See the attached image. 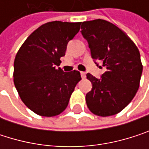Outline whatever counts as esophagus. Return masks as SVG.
Wrapping results in <instances>:
<instances>
[{
	"instance_id": "esophagus-1",
	"label": "esophagus",
	"mask_w": 149,
	"mask_h": 149,
	"mask_svg": "<svg viewBox=\"0 0 149 149\" xmlns=\"http://www.w3.org/2000/svg\"><path fill=\"white\" fill-rule=\"evenodd\" d=\"M80 74H81L82 78H84V77H86V73H85V72H80Z\"/></svg>"
}]
</instances>
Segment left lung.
I'll list each match as a JSON object with an SVG mask.
<instances>
[{"label":"left lung","mask_w":149,"mask_h":149,"mask_svg":"<svg viewBox=\"0 0 149 149\" xmlns=\"http://www.w3.org/2000/svg\"><path fill=\"white\" fill-rule=\"evenodd\" d=\"M81 29L91 57L106 68L100 79L86 75L92 84L85 97L87 107L96 116L116 115L132 101L139 89L142 73L140 52L123 30L107 20L84 21Z\"/></svg>","instance_id":"1"}]
</instances>
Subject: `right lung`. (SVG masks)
<instances>
[{
  "instance_id": "right-lung-1",
  "label": "right lung",
  "mask_w": 149,
  "mask_h": 149,
  "mask_svg": "<svg viewBox=\"0 0 149 149\" xmlns=\"http://www.w3.org/2000/svg\"><path fill=\"white\" fill-rule=\"evenodd\" d=\"M81 22L51 21L33 31L19 49L14 63V83L25 105L35 114L52 117L69 104L80 72L56 69Z\"/></svg>"
}]
</instances>
